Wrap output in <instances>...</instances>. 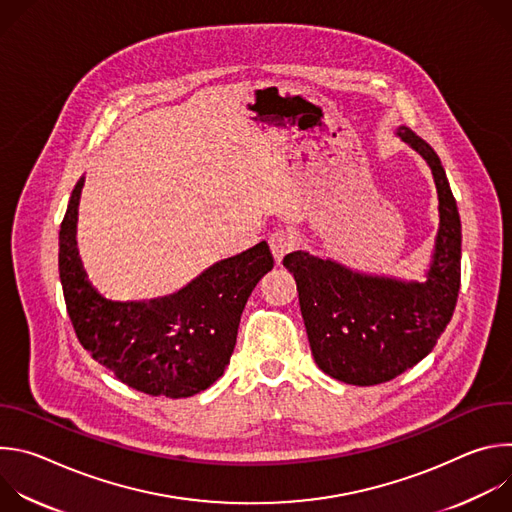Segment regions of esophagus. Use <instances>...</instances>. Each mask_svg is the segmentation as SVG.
<instances>
[{"mask_svg":"<svg viewBox=\"0 0 512 512\" xmlns=\"http://www.w3.org/2000/svg\"><path fill=\"white\" fill-rule=\"evenodd\" d=\"M269 247H271V253L275 257L277 263H281V259L289 253L294 251L298 247V237L291 233V231H285V229H279V231H273L271 237H269Z\"/></svg>","mask_w":512,"mask_h":512,"instance_id":"34e87169","label":"esophagus"}]
</instances>
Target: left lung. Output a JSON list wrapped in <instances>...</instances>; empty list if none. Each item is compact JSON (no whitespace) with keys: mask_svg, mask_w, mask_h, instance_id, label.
<instances>
[{"mask_svg":"<svg viewBox=\"0 0 512 512\" xmlns=\"http://www.w3.org/2000/svg\"><path fill=\"white\" fill-rule=\"evenodd\" d=\"M397 135L427 162L440 200V231L425 281L352 271L304 251L283 257L294 273L318 367L336 381L371 387L415 367L454 316L460 291L462 225L444 166L409 127Z\"/></svg>","mask_w":512,"mask_h":512,"instance_id":"left-lung-1","label":"left lung"}]
</instances>
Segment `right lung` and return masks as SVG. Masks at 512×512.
Returning a JSON list of instances; mask_svg holds the SVG:
<instances>
[{"instance_id":"obj_1","label":"right lung","mask_w":512,"mask_h":512,"mask_svg":"<svg viewBox=\"0 0 512 512\" xmlns=\"http://www.w3.org/2000/svg\"><path fill=\"white\" fill-rule=\"evenodd\" d=\"M83 184L72 190L58 233L60 283L79 342L139 393L182 399L208 389L231 360L251 291L273 269L269 245L214 263L172 296L111 302L89 283L77 251Z\"/></svg>"}]
</instances>
